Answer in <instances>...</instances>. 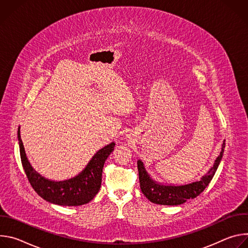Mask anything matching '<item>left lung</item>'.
Listing matches in <instances>:
<instances>
[{
  "label": "left lung",
  "mask_w": 248,
  "mask_h": 248,
  "mask_svg": "<svg viewBox=\"0 0 248 248\" xmlns=\"http://www.w3.org/2000/svg\"><path fill=\"white\" fill-rule=\"evenodd\" d=\"M225 148V140L222 145V151L217 157L214 166L210 169V170L203 176L199 182H195L189 185L174 186H162L155 183L150 179L149 174L144 169L143 163L140 160L137 161L138 174L140 189L146 196L148 200L155 204L160 205H181L186 202L187 199H193L197 197L201 192L204 191L206 186L213 179V176L219 167V164L222 160L223 153Z\"/></svg>",
  "instance_id": "1"
}]
</instances>
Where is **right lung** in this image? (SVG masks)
I'll return each mask as SVG.
<instances>
[{"mask_svg":"<svg viewBox=\"0 0 248 248\" xmlns=\"http://www.w3.org/2000/svg\"><path fill=\"white\" fill-rule=\"evenodd\" d=\"M17 137L21 164L28 182L43 199L61 206H80L90 202L98 193L102 183L103 167L105 161L114 150V142L100 149L76 178L63 182H53L44 179L30 166L25 155L19 127Z\"/></svg>","mask_w":248,"mask_h":248,"instance_id":"right-lung-1","label":"right lung"}]
</instances>
